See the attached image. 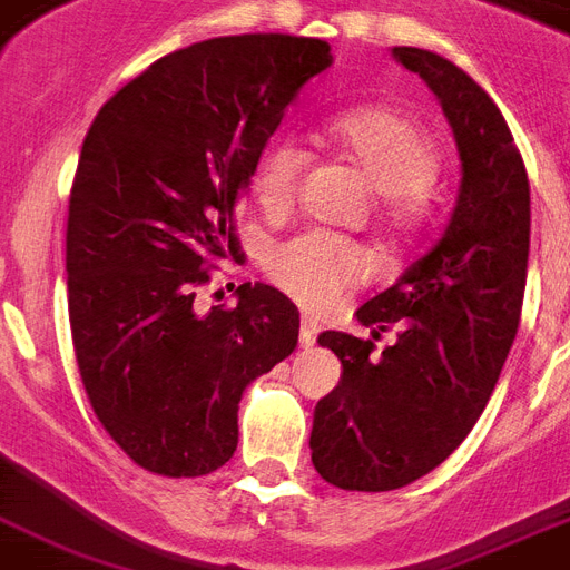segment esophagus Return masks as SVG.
Masks as SVG:
<instances>
[{
    "label": "esophagus",
    "mask_w": 570,
    "mask_h": 570,
    "mask_svg": "<svg viewBox=\"0 0 570 570\" xmlns=\"http://www.w3.org/2000/svg\"><path fill=\"white\" fill-rule=\"evenodd\" d=\"M316 334H320V325H316V320H313V316H307V313H304L302 316V346H313V343H316Z\"/></svg>",
    "instance_id": "34e87169"
}]
</instances>
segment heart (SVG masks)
I'll return each instance as SVG.
<instances>
[{
    "label": "heart",
    "mask_w": 570,
    "mask_h": 570,
    "mask_svg": "<svg viewBox=\"0 0 570 570\" xmlns=\"http://www.w3.org/2000/svg\"><path fill=\"white\" fill-rule=\"evenodd\" d=\"M325 132L337 150L364 168L375 189L387 195L393 224L416 215L420 195L432 189L441 154L414 118L390 106H361L328 118ZM307 154L289 138H268L248 171V191L266 215H284L298 195ZM373 254L357 242L307 230L268 250L266 272L277 286L311 307H325L343 289L373 275Z\"/></svg>",
    "instance_id": "heart-1"
}]
</instances>
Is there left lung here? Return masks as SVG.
<instances>
[{"label":"left lung","instance_id":"8db88e82","mask_svg":"<svg viewBox=\"0 0 570 570\" xmlns=\"http://www.w3.org/2000/svg\"><path fill=\"white\" fill-rule=\"evenodd\" d=\"M441 100L461 156L459 200L434 248L357 311L372 340L320 334L343 364L313 411L311 459L343 491H393L459 450L494 393L521 325L530 259V180L509 124L461 67L429 49L393 47Z\"/></svg>","mask_w":570,"mask_h":570}]
</instances>
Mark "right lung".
I'll return each instance as SVG.
<instances>
[{
    "instance_id": "1",
    "label": "right lung",
    "mask_w": 570,
    "mask_h": 570,
    "mask_svg": "<svg viewBox=\"0 0 570 570\" xmlns=\"http://www.w3.org/2000/svg\"><path fill=\"white\" fill-rule=\"evenodd\" d=\"M331 47L233 35L177 49L127 82L85 136L67 215L79 375L109 438L159 476H206L239 443V399L298 346V307L242 284L195 311L215 259L239 257L236 200L254 156Z\"/></svg>"
}]
</instances>
